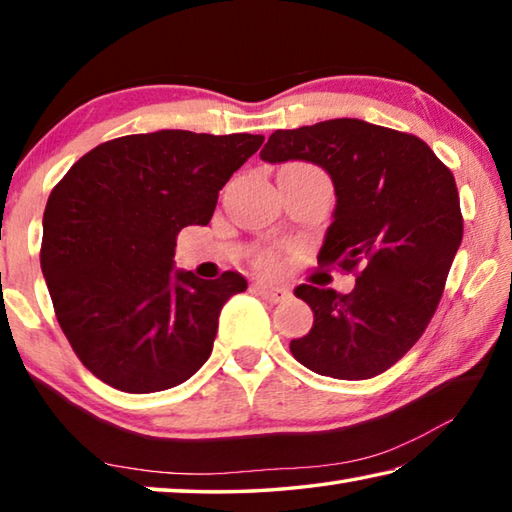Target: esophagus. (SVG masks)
Here are the masks:
<instances>
[{
    "label": "esophagus",
    "mask_w": 512,
    "mask_h": 512,
    "mask_svg": "<svg viewBox=\"0 0 512 512\" xmlns=\"http://www.w3.org/2000/svg\"><path fill=\"white\" fill-rule=\"evenodd\" d=\"M255 291L259 296L266 298L268 302H282L289 298V291L284 287H277V284H266V282H257L255 284Z\"/></svg>",
    "instance_id": "1"
}]
</instances>
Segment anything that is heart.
Returning a JSON list of instances; mask_svg holds the SVG:
<instances>
[{"instance_id": "1", "label": "heart", "mask_w": 512, "mask_h": 512, "mask_svg": "<svg viewBox=\"0 0 512 512\" xmlns=\"http://www.w3.org/2000/svg\"><path fill=\"white\" fill-rule=\"evenodd\" d=\"M293 167H307V164H293ZM307 169H314V167H307ZM259 266L266 268V271H273V268H277V257L273 253H264L259 257Z\"/></svg>"}]
</instances>
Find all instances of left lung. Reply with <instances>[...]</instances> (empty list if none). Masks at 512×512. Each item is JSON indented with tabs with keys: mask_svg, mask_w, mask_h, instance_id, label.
I'll use <instances>...</instances> for the list:
<instances>
[{
	"mask_svg": "<svg viewBox=\"0 0 512 512\" xmlns=\"http://www.w3.org/2000/svg\"><path fill=\"white\" fill-rule=\"evenodd\" d=\"M262 160H307L334 183V221L318 264L354 273L350 293L300 284L314 327L291 341L302 366L370 379L400 361L427 329L463 239L454 173L420 137L361 119L275 131Z\"/></svg>",
	"mask_w": 512,
	"mask_h": 512,
	"instance_id": "8db88e82",
	"label": "left lung"
}]
</instances>
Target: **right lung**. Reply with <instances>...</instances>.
Listing matches in <instances>:
<instances>
[{
  "label": "right lung",
  "mask_w": 512,
  "mask_h": 512,
  "mask_svg": "<svg viewBox=\"0 0 512 512\" xmlns=\"http://www.w3.org/2000/svg\"><path fill=\"white\" fill-rule=\"evenodd\" d=\"M262 135L158 131L103 142L51 189L40 266L60 329L94 377L124 393L183 384L212 354L235 271H173L176 237L207 225L219 189Z\"/></svg>",
  "instance_id": "obj_1"
}]
</instances>
